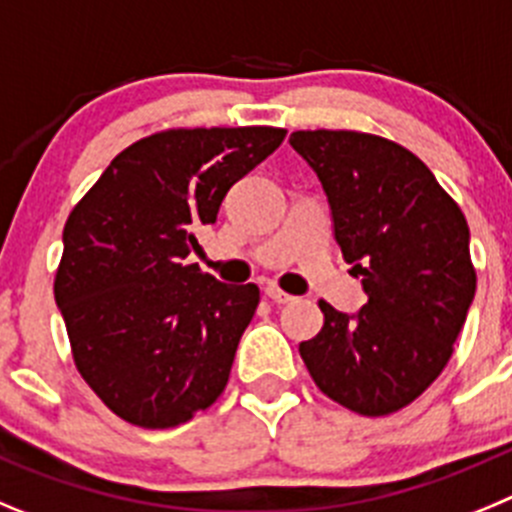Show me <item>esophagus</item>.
<instances>
[{
  "label": "esophagus",
  "mask_w": 512,
  "mask_h": 512,
  "mask_svg": "<svg viewBox=\"0 0 512 512\" xmlns=\"http://www.w3.org/2000/svg\"><path fill=\"white\" fill-rule=\"evenodd\" d=\"M265 296L270 298L273 303H293V296H288V293H285V290H280L278 285H267Z\"/></svg>",
  "instance_id": "1"
}]
</instances>
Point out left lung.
Returning a JSON list of instances; mask_svg holds the SVG:
<instances>
[{"label":"left lung","mask_w":512,"mask_h":512,"mask_svg":"<svg viewBox=\"0 0 512 512\" xmlns=\"http://www.w3.org/2000/svg\"><path fill=\"white\" fill-rule=\"evenodd\" d=\"M319 176L349 273L367 303L298 344L321 393L362 416H388L441 375L472 306L477 275L462 209L405 147L349 130L293 132Z\"/></svg>","instance_id":"8db88e82"}]
</instances>
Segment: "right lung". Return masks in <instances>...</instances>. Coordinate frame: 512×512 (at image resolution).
<instances>
[{
	"label": "right lung",
	"instance_id": "right-lung-1",
	"mask_svg": "<svg viewBox=\"0 0 512 512\" xmlns=\"http://www.w3.org/2000/svg\"><path fill=\"white\" fill-rule=\"evenodd\" d=\"M283 137L278 127L150 135L68 216L55 303L78 372L124 421L173 428L227 388L260 288L219 283L186 257L229 188Z\"/></svg>",
	"mask_w": 512,
	"mask_h": 512
}]
</instances>
